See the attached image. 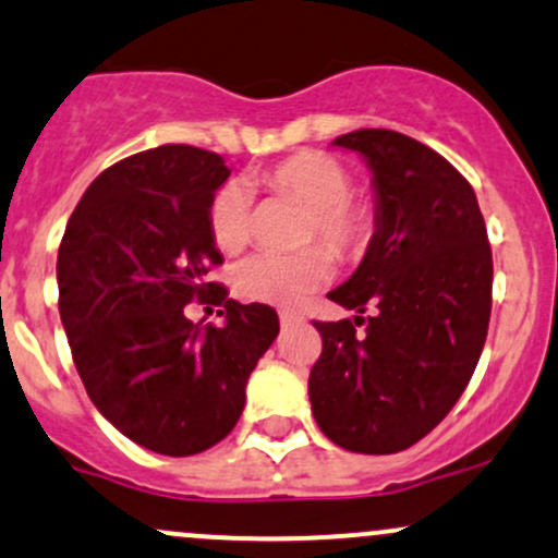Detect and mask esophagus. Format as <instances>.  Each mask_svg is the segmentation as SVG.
Wrapping results in <instances>:
<instances>
[{"label": "esophagus", "instance_id": "esophagus-1", "mask_svg": "<svg viewBox=\"0 0 558 558\" xmlns=\"http://www.w3.org/2000/svg\"><path fill=\"white\" fill-rule=\"evenodd\" d=\"M302 323V315H296V312H280V326L283 328H293Z\"/></svg>", "mask_w": 558, "mask_h": 558}]
</instances>
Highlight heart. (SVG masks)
<instances>
[{
  "label": "heart",
  "mask_w": 558,
  "mask_h": 558,
  "mask_svg": "<svg viewBox=\"0 0 558 558\" xmlns=\"http://www.w3.org/2000/svg\"><path fill=\"white\" fill-rule=\"evenodd\" d=\"M272 195L291 198L307 209L302 241H320L339 259H357L376 230V209L368 198L349 193V171L339 158L320 150H302L259 174ZM209 230L225 254H238L251 238V195L241 182H228L214 193ZM330 275L328 254L304 248L296 254L248 256L235 272V289L251 302L293 307L320 289Z\"/></svg>",
  "instance_id": "obj_1"
}]
</instances>
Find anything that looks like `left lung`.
<instances>
[{"label": "left lung", "instance_id": "obj_1", "mask_svg": "<svg viewBox=\"0 0 558 558\" xmlns=\"http://www.w3.org/2000/svg\"><path fill=\"white\" fill-rule=\"evenodd\" d=\"M333 145L368 163L376 230L352 278L328 293L354 323H315L310 402L330 442L389 456L424 439L466 389L487 339L493 251L474 190L439 153L391 130Z\"/></svg>", "mask_w": 558, "mask_h": 558}]
</instances>
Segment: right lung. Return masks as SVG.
Returning a JSON list of instances; mask_svg holds the SVG:
<instances>
[{
	"mask_svg": "<svg viewBox=\"0 0 558 558\" xmlns=\"http://www.w3.org/2000/svg\"><path fill=\"white\" fill-rule=\"evenodd\" d=\"M228 177L222 156L193 145L134 153L87 187L58 251L60 320L89 400L161 456L228 437L280 330L272 307L206 280L222 265L209 206ZM193 298L222 301L226 326L187 322Z\"/></svg>",
	"mask_w": 558,
	"mask_h": 558,
	"instance_id": "obj_1",
	"label": "right lung"
}]
</instances>
